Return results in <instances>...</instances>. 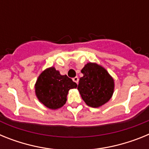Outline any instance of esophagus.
<instances>
[{"instance_id": "1", "label": "esophagus", "mask_w": 149, "mask_h": 149, "mask_svg": "<svg viewBox=\"0 0 149 149\" xmlns=\"http://www.w3.org/2000/svg\"><path fill=\"white\" fill-rule=\"evenodd\" d=\"M78 81H79V78H78V77H74L73 78V81L74 82H75L76 84H78Z\"/></svg>"}]
</instances>
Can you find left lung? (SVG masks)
I'll list each match as a JSON object with an SVG mask.
<instances>
[{
    "label": "left lung",
    "mask_w": 149,
    "mask_h": 149,
    "mask_svg": "<svg viewBox=\"0 0 149 149\" xmlns=\"http://www.w3.org/2000/svg\"><path fill=\"white\" fill-rule=\"evenodd\" d=\"M83 77L77 86L81 98L91 107H99L113 95L115 82L106 68L96 63H87L81 69Z\"/></svg>",
    "instance_id": "left-lung-1"
}]
</instances>
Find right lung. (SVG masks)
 Wrapping results in <instances>:
<instances>
[{
    "mask_svg": "<svg viewBox=\"0 0 149 149\" xmlns=\"http://www.w3.org/2000/svg\"><path fill=\"white\" fill-rule=\"evenodd\" d=\"M67 75L60 74L54 66L45 68L35 84V94L41 104L51 110H57L65 104L68 91L77 88Z\"/></svg>",
    "mask_w": 149,
    "mask_h": 149,
    "instance_id": "add662e5",
    "label": "right lung"
}]
</instances>
